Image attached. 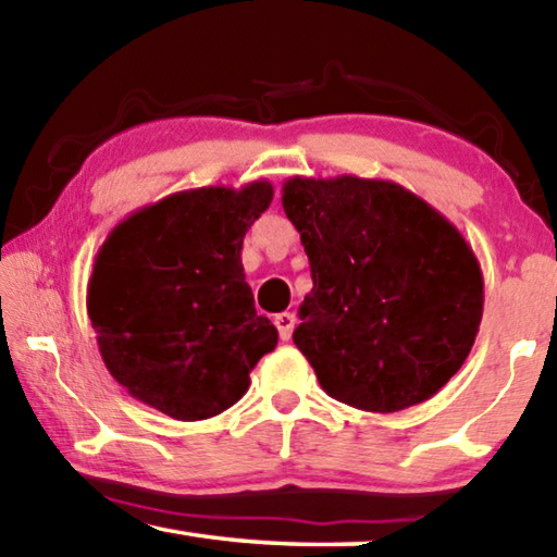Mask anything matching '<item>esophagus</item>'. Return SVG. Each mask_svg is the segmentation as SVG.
I'll return each instance as SVG.
<instances>
[{
	"instance_id": "esophagus-1",
	"label": "esophagus",
	"mask_w": 557,
	"mask_h": 557,
	"mask_svg": "<svg viewBox=\"0 0 557 557\" xmlns=\"http://www.w3.org/2000/svg\"><path fill=\"white\" fill-rule=\"evenodd\" d=\"M295 324H297V317L292 312H282L275 317V326H277L282 342H289L292 332H295Z\"/></svg>"
}]
</instances>
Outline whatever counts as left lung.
<instances>
[{
	"instance_id": "left-lung-1",
	"label": "left lung",
	"mask_w": 557,
	"mask_h": 557,
	"mask_svg": "<svg viewBox=\"0 0 557 557\" xmlns=\"http://www.w3.org/2000/svg\"><path fill=\"white\" fill-rule=\"evenodd\" d=\"M282 209L312 268L292 338L319 385L369 412L430 400L482 324L484 277L465 235L385 178L289 176Z\"/></svg>"
}]
</instances>
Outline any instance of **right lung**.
Instances as JSON below:
<instances>
[{
    "label": "right lung",
    "mask_w": 557,
    "mask_h": 557,
    "mask_svg": "<svg viewBox=\"0 0 557 557\" xmlns=\"http://www.w3.org/2000/svg\"><path fill=\"white\" fill-rule=\"evenodd\" d=\"M272 196L265 178L188 188L110 231L92 262L88 317L102 363L132 398L194 422L248 391L277 329L256 312L240 250Z\"/></svg>",
    "instance_id": "add662e5"
}]
</instances>
